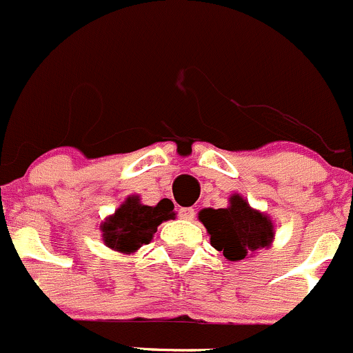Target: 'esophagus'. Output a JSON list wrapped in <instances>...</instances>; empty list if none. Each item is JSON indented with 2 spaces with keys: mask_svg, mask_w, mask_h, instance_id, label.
Listing matches in <instances>:
<instances>
[{
  "mask_svg": "<svg viewBox=\"0 0 353 353\" xmlns=\"http://www.w3.org/2000/svg\"><path fill=\"white\" fill-rule=\"evenodd\" d=\"M178 216H180V219H185V221H192L195 218V211L192 208H181L178 211Z\"/></svg>",
  "mask_w": 353,
  "mask_h": 353,
  "instance_id": "esophagus-1",
  "label": "esophagus"
}]
</instances>
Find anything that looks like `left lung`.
I'll list each match as a JSON object with an SVG mask.
<instances>
[{
    "label": "left lung",
    "mask_w": 353,
    "mask_h": 353,
    "mask_svg": "<svg viewBox=\"0 0 353 353\" xmlns=\"http://www.w3.org/2000/svg\"><path fill=\"white\" fill-rule=\"evenodd\" d=\"M199 221L208 230L211 245L232 263L252 257L274 240L273 219L250 208L240 194L230 195L228 208L201 209Z\"/></svg>",
    "instance_id": "left-lung-1"
}]
</instances>
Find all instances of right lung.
Listing matches in <instances>:
<instances>
[{
  "mask_svg": "<svg viewBox=\"0 0 353 353\" xmlns=\"http://www.w3.org/2000/svg\"><path fill=\"white\" fill-rule=\"evenodd\" d=\"M175 218L173 204L161 201L145 205L139 195H128L123 204L101 223L104 245L121 254H134L152 240L163 221Z\"/></svg>",
  "mask_w": 353,
  "mask_h": 353,
  "instance_id": "obj_1",
  "label": "right lung"
}]
</instances>
